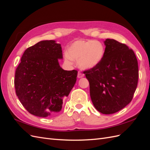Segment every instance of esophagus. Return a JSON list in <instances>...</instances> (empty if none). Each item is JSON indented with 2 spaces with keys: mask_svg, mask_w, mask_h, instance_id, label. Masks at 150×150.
Segmentation results:
<instances>
[{
  "mask_svg": "<svg viewBox=\"0 0 150 150\" xmlns=\"http://www.w3.org/2000/svg\"><path fill=\"white\" fill-rule=\"evenodd\" d=\"M84 76V74L83 73H82V72H78V78H81Z\"/></svg>",
  "mask_w": 150,
  "mask_h": 150,
  "instance_id": "obj_1",
  "label": "esophagus"
}]
</instances>
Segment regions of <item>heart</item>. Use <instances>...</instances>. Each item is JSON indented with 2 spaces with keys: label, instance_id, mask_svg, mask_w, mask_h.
<instances>
[{
  "label": "heart",
  "instance_id": "1",
  "mask_svg": "<svg viewBox=\"0 0 150 150\" xmlns=\"http://www.w3.org/2000/svg\"><path fill=\"white\" fill-rule=\"evenodd\" d=\"M104 54L103 44L98 40H78L71 44L68 54L64 56L65 61L71 63L72 59L78 61L80 67L89 69L97 66Z\"/></svg>",
  "mask_w": 150,
  "mask_h": 150
}]
</instances>
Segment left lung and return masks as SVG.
I'll return each mask as SVG.
<instances>
[{"mask_svg": "<svg viewBox=\"0 0 150 150\" xmlns=\"http://www.w3.org/2000/svg\"><path fill=\"white\" fill-rule=\"evenodd\" d=\"M99 64L84 71L89 83L93 105L103 114L120 111L131 101L138 81V61L132 49L115 39H106Z\"/></svg>", "mask_w": 150, "mask_h": 150, "instance_id": "8db88e82", "label": "left lung"}]
</instances>
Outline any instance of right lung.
Listing matches in <instances>:
<instances>
[{"mask_svg":"<svg viewBox=\"0 0 150 150\" xmlns=\"http://www.w3.org/2000/svg\"><path fill=\"white\" fill-rule=\"evenodd\" d=\"M60 44L42 40L27 49L17 66L14 79L16 93L25 110L36 116H53L62 109L76 82L78 71L61 67Z\"/></svg>","mask_w":150,"mask_h":150,"instance_id":"right-lung-1","label":"right lung"}]
</instances>
